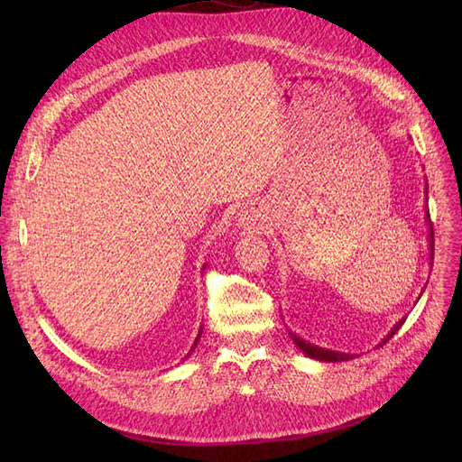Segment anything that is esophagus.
<instances>
[{
    "mask_svg": "<svg viewBox=\"0 0 462 462\" xmlns=\"http://www.w3.org/2000/svg\"><path fill=\"white\" fill-rule=\"evenodd\" d=\"M239 221H241V226H245V227H253V226H256V221H258V212L254 208H245V209H241Z\"/></svg>",
    "mask_w": 462,
    "mask_h": 462,
    "instance_id": "34e87169",
    "label": "esophagus"
}]
</instances>
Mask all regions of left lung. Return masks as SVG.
<instances>
[{"label": "left lung", "instance_id": "8db88e82", "mask_svg": "<svg viewBox=\"0 0 462 462\" xmlns=\"http://www.w3.org/2000/svg\"><path fill=\"white\" fill-rule=\"evenodd\" d=\"M428 185V183H426ZM428 189V187H426ZM426 192V202H428V190H424ZM424 221H426V226H428V248H430V263H431V260H433V231H431V223H430V212L426 209L424 212ZM424 292V291H422ZM404 319L407 318H401L397 324L391 328V331L385 335V337L382 339V343L380 345H385L391 337H393V335L399 331V328L404 324ZM289 335H291V339H292V343H295L300 351L309 356V358H314V360H319V362H345V360H353L355 358V355H351V353H339V351H331V348H324V346H318V345H312V343H309V341H304L302 337H299L297 333H292L291 329H289Z\"/></svg>", "mask_w": 462, "mask_h": 462}]
</instances>
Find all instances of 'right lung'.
Returning a JSON list of instances; mask_svg holds the SVG:
<instances>
[{
  "label": "right lung",
  "instance_id": "right-lung-1",
  "mask_svg": "<svg viewBox=\"0 0 462 462\" xmlns=\"http://www.w3.org/2000/svg\"><path fill=\"white\" fill-rule=\"evenodd\" d=\"M204 265H206V263H204ZM202 270H204V268H202ZM202 329H204V328L200 326V331H199V335H197V339H194V343H192V346H190V351H189V355H187V356H190V353L194 351V348H197V345H199V341H200V335H202ZM187 356H185V360H187Z\"/></svg>",
  "mask_w": 462,
  "mask_h": 462
}]
</instances>
